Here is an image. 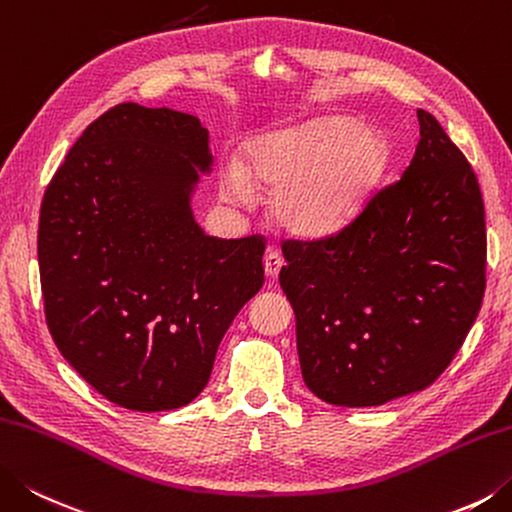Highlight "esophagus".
<instances>
[{
    "mask_svg": "<svg viewBox=\"0 0 512 512\" xmlns=\"http://www.w3.org/2000/svg\"><path fill=\"white\" fill-rule=\"evenodd\" d=\"M263 265H265V274L269 278H276L278 272H281V267H283V258L278 252H267Z\"/></svg>",
    "mask_w": 512,
    "mask_h": 512,
    "instance_id": "esophagus-1",
    "label": "esophagus"
}]
</instances>
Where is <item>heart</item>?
Returning <instances> with one entry per match:
<instances>
[{
    "instance_id": "b5f03b06",
    "label": "heart",
    "mask_w": 512,
    "mask_h": 512,
    "mask_svg": "<svg viewBox=\"0 0 512 512\" xmlns=\"http://www.w3.org/2000/svg\"><path fill=\"white\" fill-rule=\"evenodd\" d=\"M390 160L381 129L347 115H321L292 129L265 133L247 149L243 167L220 173V194L252 198V182L274 191L278 223L298 236H330L354 223Z\"/></svg>"
}]
</instances>
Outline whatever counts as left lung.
Masks as SVG:
<instances>
[{
    "label": "left lung",
    "mask_w": 512,
    "mask_h": 512,
    "mask_svg": "<svg viewBox=\"0 0 512 512\" xmlns=\"http://www.w3.org/2000/svg\"><path fill=\"white\" fill-rule=\"evenodd\" d=\"M401 180L332 238L283 245L303 381L343 408L383 406L448 368L486 289L479 182L455 142L417 111Z\"/></svg>",
    "instance_id": "8db88e82"
}]
</instances>
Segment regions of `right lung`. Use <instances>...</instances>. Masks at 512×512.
I'll list each match as a JSON object with an SVG mask.
<instances>
[{
	"label": "right lung",
	"mask_w": 512,
	"mask_h": 512,
	"mask_svg": "<svg viewBox=\"0 0 512 512\" xmlns=\"http://www.w3.org/2000/svg\"><path fill=\"white\" fill-rule=\"evenodd\" d=\"M214 156L196 115L124 102L77 140L37 231L57 350L115 406L176 410L209 383L227 327L263 287V240L194 218Z\"/></svg>",
	"instance_id": "add662e5"
}]
</instances>
